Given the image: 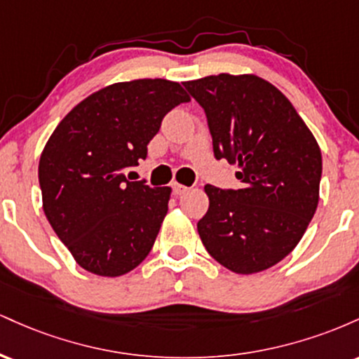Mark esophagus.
<instances>
[{"label":"esophagus","instance_id":"1","mask_svg":"<svg viewBox=\"0 0 359 359\" xmlns=\"http://www.w3.org/2000/svg\"><path fill=\"white\" fill-rule=\"evenodd\" d=\"M172 189H174V192L177 194V196H182V194H185V192L189 191V187H185V185L177 184V182L172 184Z\"/></svg>","mask_w":359,"mask_h":359}]
</instances>
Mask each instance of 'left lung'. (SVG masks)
I'll return each instance as SVG.
<instances>
[{"label":"left lung","instance_id":"8db88e82","mask_svg":"<svg viewBox=\"0 0 359 359\" xmlns=\"http://www.w3.org/2000/svg\"><path fill=\"white\" fill-rule=\"evenodd\" d=\"M203 106L214 156L238 167L241 189L205 185L197 222L208 253L234 273L277 265L302 240L319 204L323 155L292 102L255 74L184 82Z\"/></svg>","mask_w":359,"mask_h":359}]
</instances>
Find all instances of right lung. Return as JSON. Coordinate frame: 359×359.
Here are the masks:
<instances>
[{"label":"right lung","mask_w":359,"mask_h":359,"mask_svg":"<svg viewBox=\"0 0 359 359\" xmlns=\"http://www.w3.org/2000/svg\"><path fill=\"white\" fill-rule=\"evenodd\" d=\"M191 101L179 82L106 86L69 111L39 163L43 212L77 265L119 277L147 258L168 211L170 187L130 182L162 119Z\"/></svg>","instance_id":"add662e5"}]
</instances>
